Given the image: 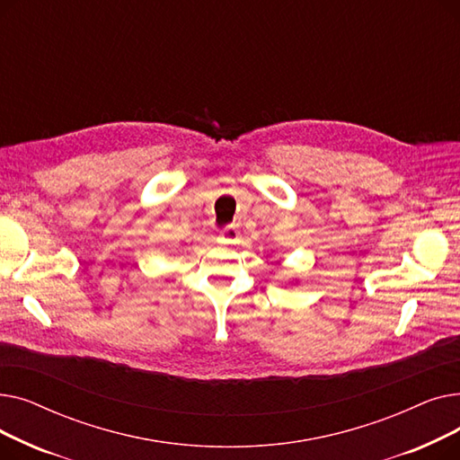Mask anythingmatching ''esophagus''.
<instances>
[{
  "label": "esophagus",
  "mask_w": 460,
  "mask_h": 460,
  "mask_svg": "<svg viewBox=\"0 0 460 460\" xmlns=\"http://www.w3.org/2000/svg\"><path fill=\"white\" fill-rule=\"evenodd\" d=\"M217 243H220L222 246H233L236 243H240V233L236 227H227L220 233V236H217Z\"/></svg>",
  "instance_id": "esophagus-1"
}]
</instances>
